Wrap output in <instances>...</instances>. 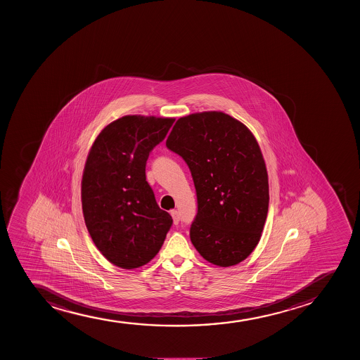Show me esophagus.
<instances>
[{"label": "esophagus", "instance_id": "esophagus-1", "mask_svg": "<svg viewBox=\"0 0 360 360\" xmlns=\"http://www.w3.org/2000/svg\"><path fill=\"white\" fill-rule=\"evenodd\" d=\"M170 215L173 217L174 224H179V222H180V215H179L178 211H172V212H170Z\"/></svg>", "mask_w": 360, "mask_h": 360}]
</instances>
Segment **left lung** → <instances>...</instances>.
<instances>
[{
	"label": "left lung",
	"mask_w": 360,
	"mask_h": 360,
	"mask_svg": "<svg viewBox=\"0 0 360 360\" xmlns=\"http://www.w3.org/2000/svg\"><path fill=\"white\" fill-rule=\"evenodd\" d=\"M165 145L193 179L195 250L219 266L244 261L261 239L269 207L268 173L252 133L224 112H197L176 121Z\"/></svg>",
	"instance_id": "8db88e82"
}]
</instances>
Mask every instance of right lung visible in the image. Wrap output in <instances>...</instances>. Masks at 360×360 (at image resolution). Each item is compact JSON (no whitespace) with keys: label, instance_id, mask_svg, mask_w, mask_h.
<instances>
[{"label":"right lung","instance_id":"1","mask_svg":"<svg viewBox=\"0 0 360 360\" xmlns=\"http://www.w3.org/2000/svg\"><path fill=\"white\" fill-rule=\"evenodd\" d=\"M174 119L129 115L99 133L84 168L82 202L87 231L108 261L134 269L158 255L173 219L146 181L149 155Z\"/></svg>","mask_w":360,"mask_h":360}]
</instances>
